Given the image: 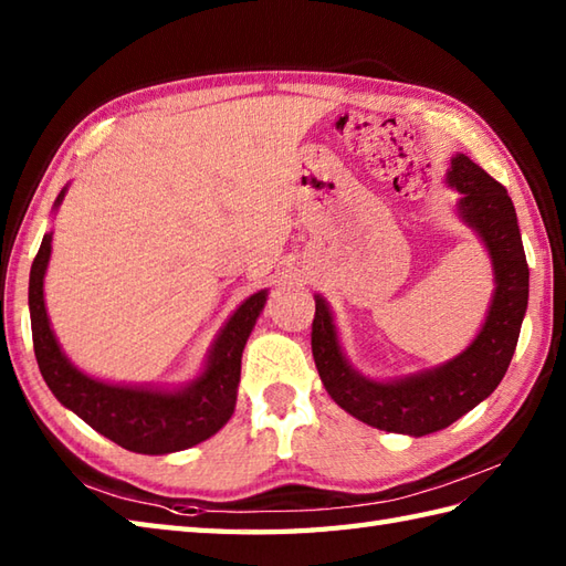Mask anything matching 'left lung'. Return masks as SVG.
<instances>
[{"instance_id": "1", "label": "left lung", "mask_w": 566, "mask_h": 566, "mask_svg": "<svg viewBox=\"0 0 566 566\" xmlns=\"http://www.w3.org/2000/svg\"><path fill=\"white\" fill-rule=\"evenodd\" d=\"M448 185L462 195L457 213L484 240L494 264V298L472 345L444 365L403 379L375 381L359 375L345 359L323 296H316L311 326V350L333 401L371 428L413 438L452 426L499 387L518 345L527 308L531 272L506 187L462 153L452 158Z\"/></svg>"}]
</instances>
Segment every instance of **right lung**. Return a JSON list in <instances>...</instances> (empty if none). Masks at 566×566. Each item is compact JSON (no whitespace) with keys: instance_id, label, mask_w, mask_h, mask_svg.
Here are the masks:
<instances>
[{"instance_id":"add662e5","label":"right lung","mask_w":566,"mask_h":566,"mask_svg":"<svg viewBox=\"0 0 566 566\" xmlns=\"http://www.w3.org/2000/svg\"><path fill=\"white\" fill-rule=\"evenodd\" d=\"M65 191L67 187L57 195L55 209ZM51 243L53 233H45L39 255L31 264L29 311L35 359L55 399L104 438L138 454H170L195 448L216 436L233 416L240 357L268 302V290L248 296L235 308V314L228 318L219 338L211 345L207 367L187 387L170 391L124 387V384L87 377L60 350L43 302V276L51 260Z\"/></svg>"}]
</instances>
